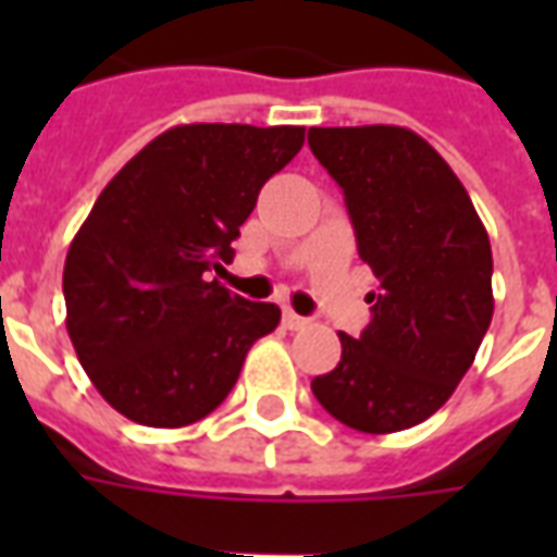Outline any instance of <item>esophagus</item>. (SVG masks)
<instances>
[{
  "label": "esophagus",
  "instance_id": "obj_1",
  "mask_svg": "<svg viewBox=\"0 0 557 557\" xmlns=\"http://www.w3.org/2000/svg\"><path fill=\"white\" fill-rule=\"evenodd\" d=\"M283 325L289 327V331H301V327H307V319L298 313H292V310H286V313H283Z\"/></svg>",
  "mask_w": 557,
  "mask_h": 557
}]
</instances>
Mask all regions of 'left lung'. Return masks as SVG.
Listing matches in <instances>:
<instances>
[{
	"label": "left lung",
	"mask_w": 557,
	"mask_h": 557,
	"mask_svg": "<svg viewBox=\"0 0 557 557\" xmlns=\"http://www.w3.org/2000/svg\"><path fill=\"white\" fill-rule=\"evenodd\" d=\"M343 187L358 253L373 268V322L313 394L358 432H399L435 414L474 363L492 322V247L454 170L409 127H310Z\"/></svg>",
	"instance_id": "8db88e82"
}]
</instances>
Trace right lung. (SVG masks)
<instances>
[{"mask_svg": "<svg viewBox=\"0 0 557 557\" xmlns=\"http://www.w3.org/2000/svg\"><path fill=\"white\" fill-rule=\"evenodd\" d=\"M304 127L178 125L127 160L71 242L67 337L110 406L143 426L196 423L226 399L277 304L244 301L208 271Z\"/></svg>", "mask_w": 557, "mask_h": 557, "instance_id": "obj_1", "label": "right lung"}]
</instances>
